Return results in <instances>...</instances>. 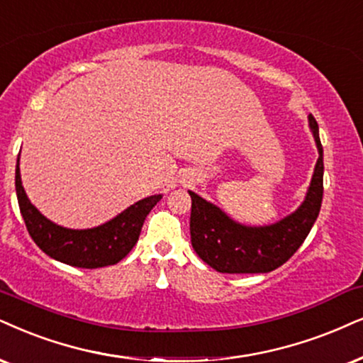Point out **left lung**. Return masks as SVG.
I'll return each mask as SVG.
<instances>
[{
	"label": "left lung",
	"mask_w": 363,
	"mask_h": 363,
	"mask_svg": "<svg viewBox=\"0 0 363 363\" xmlns=\"http://www.w3.org/2000/svg\"><path fill=\"white\" fill-rule=\"evenodd\" d=\"M308 123L318 149V160L305 201L286 218L268 226H246L189 191L192 247L216 272L269 273L286 263L308 236L323 199V147L313 116H308Z\"/></svg>",
	"instance_id": "8db88e82"
}]
</instances>
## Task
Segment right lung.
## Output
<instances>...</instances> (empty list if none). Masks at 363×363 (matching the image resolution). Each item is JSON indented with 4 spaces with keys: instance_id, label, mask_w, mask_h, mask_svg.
<instances>
[{
    "instance_id": "add662e5",
    "label": "right lung",
    "mask_w": 363,
    "mask_h": 363,
    "mask_svg": "<svg viewBox=\"0 0 363 363\" xmlns=\"http://www.w3.org/2000/svg\"><path fill=\"white\" fill-rule=\"evenodd\" d=\"M15 186L21 216L36 246L60 263L89 269L116 264L125 258L139 240L142 224L150 209L162 199V194L144 197L100 226L70 229L50 221L30 203L21 184L20 155L16 160Z\"/></svg>"
}]
</instances>
